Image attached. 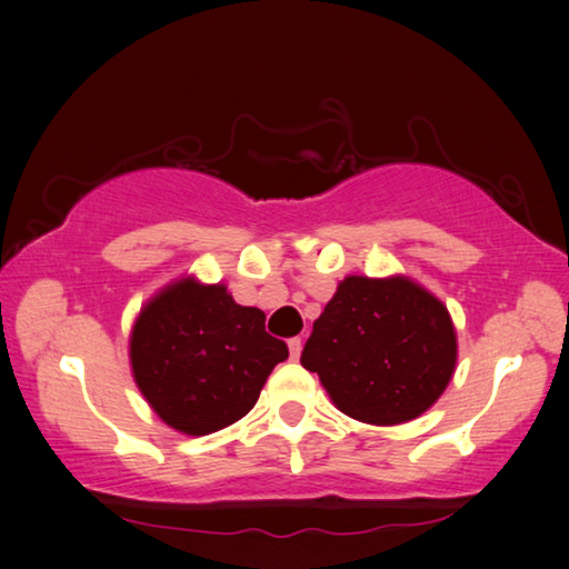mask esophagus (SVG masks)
Segmentation results:
<instances>
[{"label": "esophagus", "instance_id": "esophagus-1", "mask_svg": "<svg viewBox=\"0 0 569 569\" xmlns=\"http://www.w3.org/2000/svg\"><path fill=\"white\" fill-rule=\"evenodd\" d=\"M300 352H302V339H300V337L290 339V355H292V360H300Z\"/></svg>", "mask_w": 569, "mask_h": 569}]
</instances>
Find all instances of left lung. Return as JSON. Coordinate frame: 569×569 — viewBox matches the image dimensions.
Masks as SVG:
<instances>
[{
  "mask_svg": "<svg viewBox=\"0 0 569 569\" xmlns=\"http://www.w3.org/2000/svg\"><path fill=\"white\" fill-rule=\"evenodd\" d=\"M300 362L347 417L391 427L440 399L458 337L446 302L411 277L349 274L313 321Z\"/></svg>",
  "mask_w": 569,
  "mask_h": 569,
  "instance_id": "8db88e82",
  "label": "left lung"
}]
</instances>
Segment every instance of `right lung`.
I'll return each instance as SVG.
<instances>
[{"label": "right lung", "instance_id": "1", "mask_svg": "<svg viewBox=\"0 0 569 569\" xmlns=\"http://www.w3.org/2000/svg\"><path fill=\"white\" fill-rule=\"evenodd\" d=\"M263 321V310L238 306L228 284L178 277L131 326L129 365L139 393L162 422L191 438L238 422L290 355Z\"/></svg>", "mask_w": 569, "mask_h": 569}]
</instances>
